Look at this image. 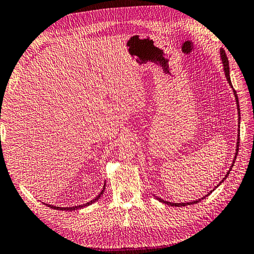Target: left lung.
<instances>
[{
    "instance_id": "left-lung-1",
    "label": "left lung",
    "mask_w": 254,
    "mask_h": 254,
    "mask_svg": "<svg viewBox=\"0 0 254 254\" xmlns=\"http://www.w3.org/2000/svg\"><path fill=\"white\" fill-rule=\"evenodd\" d=\"M220 52H221V60H222V64H223V69H224V74H226V77H227V79H228V83H229V85L231 86L232 87V85H231V79H230V70H229V61H228V57H227V54H226V52H224L223 50H220ZM233 94H234V97H236V100H237V105H238V113H239V122H240V107H239V99H238V95H237V92L236 90L233 89ZM240 127V126H239ZM240 131V130H239ZM240 132L238 133V141H237V151H236V156H234V159H233V164H234V161H236V158H237V155H238V151H239V145H240ZM233 164L231 165V168H230V170L232 169V167H233ZM230 170H229L228 172H227V175H226V178L228 177V175L230 174ZM226 178H223V180L226 179ZM223 180L221 181V183H223ZM220 183V184H221ZM213 191V190H212ZM210 193L211 192H209L208 194H205L204 197H202L201 199H198V200H195V201H192V202H186V203H184V202H181V203H172V202H169V201H165V200H162V199H160V198H157L158 200H159V201H161V202H164V203H166V204H168V205H172V207H185V205H189V204H193V203H198L199 201H201L202 199H204L205 197H207V195H209Z\"/></svg>"
}]
</instances>
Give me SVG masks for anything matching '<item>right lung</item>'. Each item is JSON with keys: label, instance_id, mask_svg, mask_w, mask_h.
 Instances as JSON below:
<instances>
[{"label": "right lung", "instance_id": "1", "mask_svg": "<svg viewBox=\"0 0 254 254\" xmlns=\"http://www.w3.org/2000/svg\"><path fill=\"white\" fill-rule=\"evenodd\" d=\"M104 191H105V186H104V188H103V190H102V192H100L96 198L95 199H93V200H90L89 202H87V203H85V204H82V205H75V207H55V205H51V204H46L47 207H50V208H52V209H57V210H65V211H71V210H76V209H80V208H84V207H87V205H89V204H92V203H94V202H96L97 200L102 197V194L104 193Z\"/></svg>", "mask_w": 254, "mask_h": 254}]
</instances>
